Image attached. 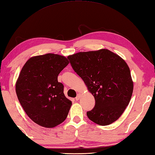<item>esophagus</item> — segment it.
Masks as SVG:
<instances>
[{"mask_svg":"<svg viewBox=\"0 0 155 155\" xmlns=\"http://www.w3.org/2000/svg\"><path fill=\"white\" fill-rule=\"evenodd\" d=\"M80 96H81L80 94H78L77 95V97H75V100H76V101H78L79 99H80Z\"/></svg>","mask_w":155,"mask_h":155,"instance_id":"esophagus-1","label":"esophagus"}]
</instances>
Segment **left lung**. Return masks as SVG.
<instances>
[{"instance_id":"8db88e82","label":"left lung","mask_w":155,"mask_h":155,"mask_svg":"<svg viewBox=\"0 0 155 155\" xmlns=\"http://www.w3.org/2000/svg\"><path fill=\"white\" fill-rule=\"evenodd\" d=\"M71 66L94 96L95 104L88 118L100 125L117 121L129 105L133 83L129 66L107 49L69 56Z\"/></svg>"}]
</instances>
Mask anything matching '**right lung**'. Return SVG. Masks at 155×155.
<instances>
[{
    "mask_svg": "<svg viewBox=\"0 0 155 155\" xmlns=\"http://www.w3.org/2000/svg\"><path fill=\"white\" fill-rule=\"evenodd\" d=\"M68 64L66 57L47 54L30 58L20 71L16 84L17 97L36 124L52 128L66 119L72 104L58 76Z\"/></svg>",
    "mask_w": 155,
    "mask_h": 155,
    "instance_id": "obj_1",
    "label": "right lung"
}]
</instances>
